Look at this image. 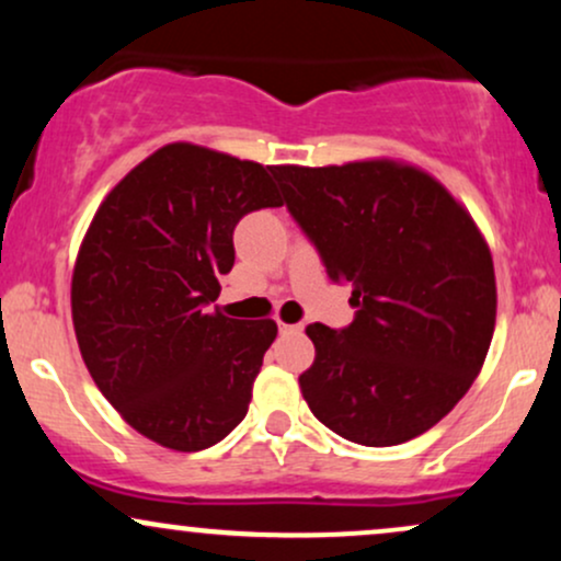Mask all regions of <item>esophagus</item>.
Returning <instances> with one entry per match:
<instances>
[{
    "label": "esophagus",
    "instance_id": "1",
    "mask_svg": "<svg viewBox=\"0 0 561 561\" xmlns=\"http://www.w3.org/2000/svg\"><path fill=\"white\" fill-rule=\"evenodd\" d=\"M279 332L282 334H300L302 324H285V321H279Z\"/></svg>",
    "mask_w": 561,
    "mask_h": 561
}]
</instances>
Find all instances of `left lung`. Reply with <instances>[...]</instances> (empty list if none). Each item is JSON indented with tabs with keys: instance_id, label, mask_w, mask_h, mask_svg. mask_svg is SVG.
<instances>
[{
	"instance_id": "1",
	"label": "left lung",
	"mask_w": 561,
	"mask_h": 561,
	"mask_svg": "<svg viewBox=\"0 0 561 561\" xmlns=\"http://www.w3.org/2000/svg\"><path fill=\"white\" fill-rule=\"evenodd\" d=\"M272 173L358 308L345 330L306 327L317 347L300 375L308 409L362 446L427 433L472 388L493 340L495 274L478 224L437 179L398 160Z\"/></svg>"
}]
</instances>
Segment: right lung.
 Segmentation results:
<instances>
[{
    "label": "right lung",
    "mask_w": 561,
    "mask_h": 561,
    "mask_svg": "<svg viewBox=\"0 0 561 561\" xmlns=\"http://www.w3.org/2000/svg\"><path fill=\"white\" fill-rule=\"evenodd\" d=\"M272 165L173 141L113 186L70 282L79 351L102 396L158 446L203 450L248 414L272 319L224 317L242 216L279 208Z\"/></svg>",
    "instance_id": "1"
}]
</instances>
